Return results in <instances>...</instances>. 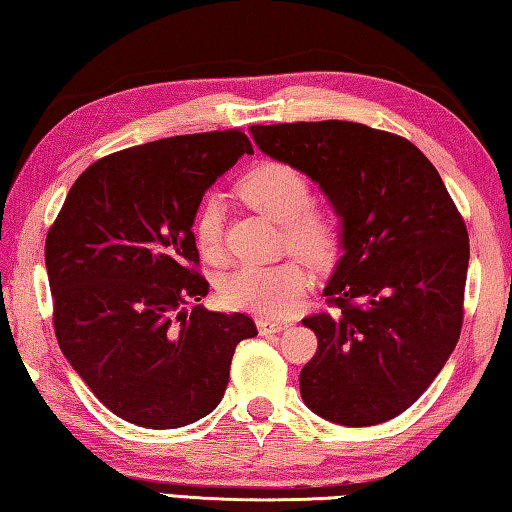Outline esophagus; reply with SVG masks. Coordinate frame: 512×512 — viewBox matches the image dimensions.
Masks as SVG:
<instances>
[{"instance_id": "esophagus-1", "label": "esophagus", "mask_w": 512, "mask_h": 512, "mask_svg": "<svg viewBox=\"0 0 512 512\" xmlns=\"http://www.w3.org/2000/svg\"><path fill=\"white\" fill-rule=\"evenodd\" d=\"M256 326H258V331H261L263 335H267V333H279V331H283V329H288L286 322L267 320V317H258Z\"/></svg>"}]
</instances>
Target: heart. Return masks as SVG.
<instances>
[{
	"label": "heart",
	"instance_id": "obj_1",
	"mask_svg": "<svg viewBox=\"0 0 512 512\" xmlns=\"http://www.w3.org/2000/svg\"><path fill=\"white\" fill-rule=\"evenodd\" d=\"M240 195L256 211L283 224L286 245L313 265L338 261L345 245V229L340 217L329 208L313 206V186L297 167L281 161H265L249 170L240 181ZM192 233L199 254L217 263L224 254V206L217 192L199 201ZM313 286L308 267L290 261L272 265H240L220 279V299L233 311L286 317L295 313Z\"/></svg>",
	"mask_w": 512,
	"mask_h": 512
}]
</instances>
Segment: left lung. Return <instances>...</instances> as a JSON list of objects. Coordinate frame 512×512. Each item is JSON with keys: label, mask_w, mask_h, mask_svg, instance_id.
<instances>
[{"label": "left lung", "mask_w": 512, "mask_h": 512, "mask_svg": "<svg viewBox=\"0 0 512 512\" xmlns=\"http://www.w3.org/2000/svg\"><path fill=\"white\" fill-rule=\"evenodd\" d=\"M256 145L297 167L342 217L331 311L299 374L304 404L342 426L388 422L422 397L463 326L469 236L438 170L413 142L358 122L254 124Z\"/></svg>", "instance_id": "obj_1"}]
</instances>
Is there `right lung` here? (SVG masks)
Here are the masks:
<instances>
[{
	"label": "right lung",
	"mask_w": 512,
	"mask_h": 512,
	"mask_svg": "<svg viewBox=\"0 0 512 512\" xmlns=\"http://www.w3.org/2000/svg\"><path fill=\"white\" fill-rule=\"evenodd\" d=\"M242 154L240 129L129 147L74 181L47 231L58 347L95 397L145 429L211 413L236 345L258 333L242 313L183 311L208 295L192 233L204 192Z\"/></svg>",
	"instance_id": "add662e5"
}]
</instances>
